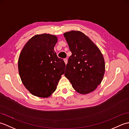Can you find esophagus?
Returning a JSON list of instances; mask_svg holds the SVG:
<instances>
[{
    "label": "esophagus",
    "instance_id": "34e87169",
    "mask_svg": "<svg viewBox=\"0 0 129 129\" xmlns=\"http://www.w3.org/2000/svg\"><path fill=\"white\" fill-rule=\"evenodd\" d=\"M64 62H65V64H67V63H68V60H67V59H64Z\"/></svg>",
    "mask_w": 129,
    "mask_h": 129
}]
</instances>
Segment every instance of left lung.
Returning a JSON list of instances; mask_svg holds the SVG:
<instances>
[{
    "instance_id": "left-lung-1",
    "label": "left lung",
    "mask_w": 129,
    "mask_h": 129,
    "mask_svg": "<svg viewBox=\"0 0 129 129\" xmlns=\"http://www.w3.org/2000/svg\"><path fill=\"white\" fill-rule=\"evenodd\" d=\"M72 52L64 75L78 92L86 94L96 89L102 81L105 65L98 46L83 33L72 30L64 34Z\"/></svg>"
}]
</instances>
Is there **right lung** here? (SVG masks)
Wrapping results in <instances>:
<instances>
[{"label": "right lung", "instance_id": "right-lung-1", "mask_svg": "<svg viewBox=\"0 0 129 129\" xmlns=\"http://www.w3.org/2000/svg\"><path fill=\"white\" fill-rule=\"evenodd\" d=\"M56 36L49 34L33 37L21 51L19 74L23 84L33 95L48 98L55 91L65 63L54 50Z\"/></svg>", "mask_w": 129, "mask_h": 129}]
</instances>
